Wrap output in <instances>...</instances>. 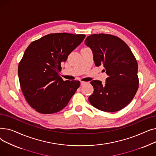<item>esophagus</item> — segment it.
<instances>
[{
    "label": "esophagus",
    "mask_w": 156,
    "mask_h": 156,
    "mask_svg": "<svg viewBox=\"0 0 156 156\" xmlns=\"http://www.w3.org/2000/svg\"><path fill=\"white\" fill-rule=\"evenodd\" d=\"M85 83H87V82H85V81H80V84H81V85H85Z\"/></svg>",
    "instance_id": "obj_1"
}]
</instances>
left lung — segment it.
Instances as JSON below:
<instances>
[{
  "label": "left lung",
  "instance_id": "obj_1",
  "mask_svg": "<svg viewBox=\"0 0 156 156\" xmlns=\"http://www.w3.org/2000/svg\"><path fill=\"white\" fill-rule=\"evenodd\" d=\"M85 44L91 48L97 66L102 65L108 75L103 85L92 80L93 94L88 101L94 108L105 112H116L132 101L138 88V64L132 51L119 38L108 34H94Z\"/></svg>",
  "mask_w": 156,
  "mask_h": 156
}]
</instances>
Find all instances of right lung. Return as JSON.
Here are the masks:
<instances>
[{
  "label": "right lung",
  "mask_w": 156,
  "mask_h": 156,
  "mask_svg": "<svg viewBox=\"0 0 156 156\" xmlns=\"http://www.w3.org/2000/svg\"><path fill=\"white\" fill-rule=\"evenodd\" d=\"M85 35L51 34L31 42L18 66L23 94L31 108L52 114L66 106L80 85V81H63L61 64L83 42Z\"/></svg>",
  "instance_id": "1"
}]
</instances>
